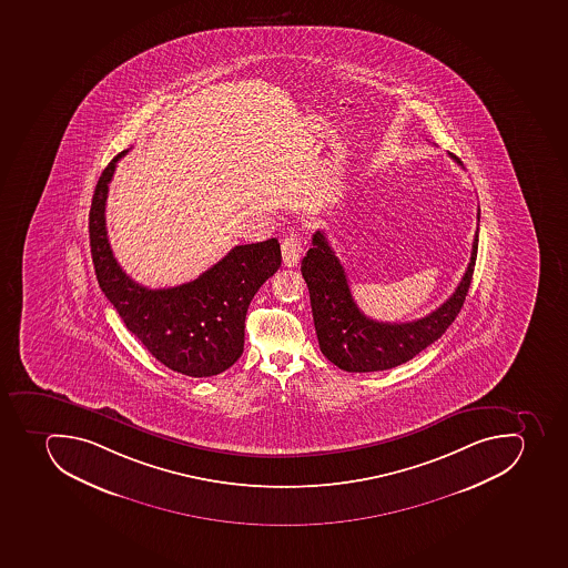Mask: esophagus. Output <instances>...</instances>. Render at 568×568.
Returning a JSON list of instances; mask_svg holds the SVG:
<instances>
[{"label": "esophagus", "mask_w": 568, "mask_h": 568, "mask_svg": "<svg viewBox=\"0 0 568 568\" xmlns=\"http://www.w3.org/2000/svg\"><path fill=\"white\" fill-rule=\"evenodd\" d=\"M302 252H304V246H302L301 235L296 232H290L286 237L282 239V263L284 266H296L301 261Z\"/></svg>", "instance_id": "1"}]
</instances>
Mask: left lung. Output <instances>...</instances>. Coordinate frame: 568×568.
<instances>
[{
	"label": "left lung",
	"mask_w": 568,
	"mask_h": 568,
	"mask_svg": "<svg viewBox=\"0 0 568 568\" xmlns=\"http://www.w3.org/2000/svg\"><path fill=\"white\" fill-rule=\"evenodd\" d=\"M477 217L480 223V210ZM477 250L478 229L466 273L448 301L423 318L390 324L363 315L354 302L344 266L334 255L324 232L316 230L313 248L302 258L301 270L310 290L320 351L336 367L347 372L386 371L410 362L437 342L463 310L471 286Z\"/></svg>",
	"instance_id": "1"
}]
</instances>
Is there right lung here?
<instances>
[{
    "mask_svg": "<svg viewBox=\"0 0 568 568\" xmlns=\"http://www.w3.org/2000/svg\"><path fill=\"white\" fill-rule=\"evenodd\" d=\"M116 154L104 169L90 210V246L97 281L125 327L158 362L183 376L210 377L232 367L244 348L250 302L281 267L277 239L241 244L196 281L168 290H149L116 263L105 230V200Z\"/></svg>",
    "mask_w": 568,
    "mask_h": 568,
    "instance_id": "obj_1",
    "label": "right lung"
}]
</instances>
